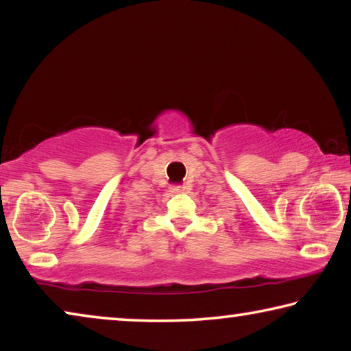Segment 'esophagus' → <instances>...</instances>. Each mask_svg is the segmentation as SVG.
<instances>
[{"mask_svg": "<svg viewBox=\"0 0 351 351\" xmlns=\"http://www.w3.org/2000/svg\"><path fill=\"white\" fill-rule=\"evenodd\" d=\"M170 192L171 193H184V192H186V187H184V186H171Z\"/></svg>", "mask_w": 351, "mask_h": 351, "instance_id": "esophagus-1", "label": "esophagus"}]
</instances>
